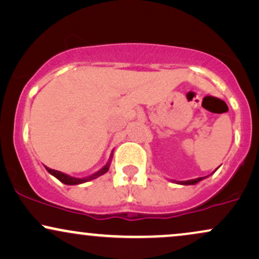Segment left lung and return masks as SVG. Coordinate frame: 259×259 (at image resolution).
<instances>
[{
  "mask_svg": "<svg viewBox=\"0 0 259 259\" xmlns=\"http://www.w3.org/2000/svg\"><path fill=\"white\" fill-rule=\"evenodd\" d=\"M217 169H219V167H217ZM216 169V170H217ZM214 170V171H216ZM213 171V172H214ZM212 172V174H213ZM212 174H211V175H212ZM206 177H208V176H206ZM206 177H198V179H194V180H188V181H175V180H171L172 181V182H175V183H177V185H183V186H189V185H197L198 182H200L201 180H204V179H206Z\"/></svg>",
  "mask_w": 259,
  "mask_h": 259,
  "instance_id": "8db88e82",
  "label": "left lung"
}]
</instances>
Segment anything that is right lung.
Instances as JSON below:
<instances>
[{
	"instance_id": "obj_1",
	"label": "right lung",
	"mask_w": 259,
	"mask_h": 259,
	"mask_svg": "<svg viewBox=\"0 0 259 259\" xmlns=\"http://www.w3.org/2000/svg\"><path fill=\"white\" fill-rule=\"evenodd\" d=\"M112 157H113V152L111 153V157H110V160L107 161V164L105 165L104 167H101L99 171H96L95 174H93V175L90 176H87V177H83V179H78V177H73V176H70L67 175V174H64L61 172V171H58V170H53V169H49V167L46 166L47 171H48L51 175H53L54 177H57V179L60 181V182L64 183V185H68V186H76V185H80V183H84V182H89V181L92 180H95L100 177L101 175H104L110 169V165H111V160H112Z\"/></svg>"
}]
</instances>
